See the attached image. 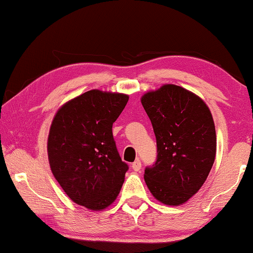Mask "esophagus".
<instances>
[{
  "mask_svg": "<svg viewBox=\"0 0 253 253\" xmlns=\"http://www.w3.org/2000/svg\"><path fill=\"white\" fill-rule=\"evenodd\" d=\"M131 167H132V169H133L134 171H139L140 169H141V162H140L139 159H137V160L133 162Z\"/></svg>",
  "mask_w": 253,
  "mask_h": 253,
  "instance_id": "34e87169",
  "label": "esophagus"
}]
</instances>
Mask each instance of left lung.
<instances>
[{
	"instance_id": "left-lung-1",
	"label": "left lung",
	"mask_w": 253,
	"mask_h": 253,
	"mask_svg": "<svg viewBox=\"0 0 253 253\" xmlns=\"http://www.w3.org/2000/svg\"><path fill=\"white\" fill-rule=\"evenodd\" d=\"M157 138V161L144 179L155 199L177 206L206 181L216 153V134L209 107L181 86L167 84L141 96Z\"/></svg>"
}]
</instances>
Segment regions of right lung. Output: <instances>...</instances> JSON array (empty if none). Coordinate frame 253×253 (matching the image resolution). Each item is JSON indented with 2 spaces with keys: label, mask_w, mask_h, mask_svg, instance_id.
Wrapping results in <instances>:
<instances>
[{
  "label": "right lung",
  "mask_w": 253,
  "mask_h": 253,
  "mask_svg": "<svg viewBox=\"0 0 253 253\" xmlns=\"http://www.w3.org/2000/svg\"><path fill=\"white\" fill-rule=\"evenodd\" d=\"M129 96L85 92L57 110L48 136L51 172L72 202L92 211L108 207L122 188L127 165L113 137V123Z\"/></svg>",
  "instance_id": "obj_1"
}]
</instances>
